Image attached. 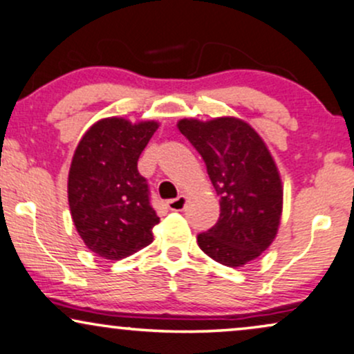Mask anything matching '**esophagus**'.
<instances>
[{
	"label": "esophagus",
	"instance_id": "esophagus-1",
	"mask_svg": "<svg viewBox=\"0 0 354 354\" xmlns=\"http://www.w3.org/2000/svg\"><path fill=\"white\" fill-rule=\"evenodd\" d=\"M167 205H168L169 210H183V209H185V205H186V196L180 194L176 199H169Z\"/></svg>",
	"mask_w": 354,
	"mask_h": 354
}]
</instances>
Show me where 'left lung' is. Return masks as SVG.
<instances>
[{
  "label": "left lung",
  "instance_id": "obj_1",
  "mask_svg": "<svg viewBox=\"0 0 354 354\" xmlns=\"http://www.w3.org/2000/svg\"><path fill=\"white\" fill-rule=\"evenodd\" d=\"M178 129L203 156L221 198V216L198 235L203 252L223 266L257 259L277 234L283 186L265 142L243 120L181 119Z\"/></svg>",
  "mask_w": 354,
  "mask_h": 354
}]
</instances>
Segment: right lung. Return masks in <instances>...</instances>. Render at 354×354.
I'll use <instances>...</instances> for the list:
<instances>
[{"label": "right lung", "mask_w": 354, "mask_h": 354, "mask_svg": "<svg viewBox=\"0 0 354 354\" xmlns=\"http://www.w3.org/2000/svg\"><path fill=\"white\" fill-rule=\"evenodd\" d=\"M156 129L155 120L101 119L75 150L68 173L71 218L97 257L122 259L153 241L151 229L160 217L137 162Z\"/></svg>", "instance_id": "obj_1"}]
</instances>
